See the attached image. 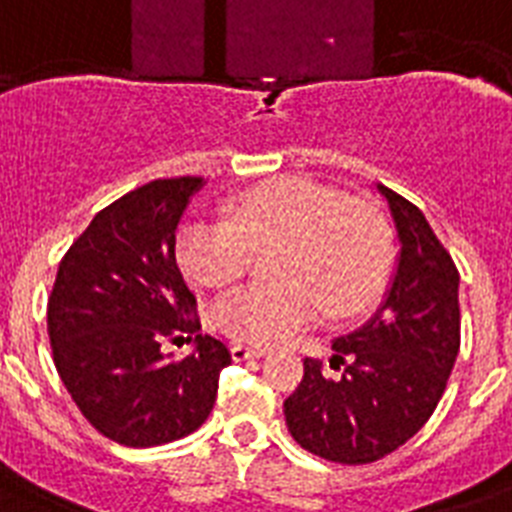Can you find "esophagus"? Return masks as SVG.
I'll use <instances>...</instances> for the list:
<instances>
[{"mask_svg": "<svg viewBox=\"0 0 512 512\" xmlns=\"http://www.w3.org/2000/svg\"><path fill=\"white\" fill-rule=\"evenodd\" d=\"M268 350L265 348H249V345H231V356L233 361H249V358H263Z\"/></svg>", "mask_w": 512, "mask_h": 512, "instance_id": "34e87169", "label": "esophagus"}]
</instances>
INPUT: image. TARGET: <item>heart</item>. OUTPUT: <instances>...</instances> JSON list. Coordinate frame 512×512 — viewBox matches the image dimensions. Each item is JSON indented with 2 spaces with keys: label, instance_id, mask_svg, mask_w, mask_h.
Returning <instances> with one entry per match:
<instances>
[{
  "label": "heart",
  "instance_id": "1",
  "mask_svg": "<svg viewBox=\"0 0 512 512\" xmlns=\"http://www.w3.org/2000/svg\"><path fill=\"white\" fill-rule=\"evenodd\" d=\"M281 249L276 284L217 300L212 324L249 345L284 342L311 327L321 305L332 319L372 305L393 265V228L377 204L348 199L308 177H279L241 193L231 220H193L177 233V265L204 289L233 287L257 252Z\"/></svg>",
  "mask_w": 512,
  "mask_h": 512
}]
</instances>
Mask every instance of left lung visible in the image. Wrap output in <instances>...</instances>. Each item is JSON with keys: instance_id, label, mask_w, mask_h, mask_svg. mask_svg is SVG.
<instances>
[{"instance_id": "1", "label": "left lung", "mask_w": 512, "mask_h": 512, "mask_svg": "<svg viewBox=\"0 0 512 512\" xmlns=\"http://www.w3.org/2000/svg\"><path fill=\"white\" fill-rule=\"evenodd\" d=\"M401 255L385 303L353 335L337 337L329 377L305 358L284 401L287 428L316 457L366 465L404 446L436 412L460 353V273L425 215L385 185Z\"/></svg>"}]
</instances>
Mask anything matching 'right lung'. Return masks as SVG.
Masks as SVG:
<instances>
[{
  "label": "right lung",
  "mask_w": 512,
  "mask_h": 512,
  "mask_svg": "<svg viewBox=\"0 0 512 512\" xmlns=\"http://www.w3.org/2000/svg\"><path fill=\"white\" fill-rule=\"evenodd\" d=\"M201 177H164L100 209L58 265L47 303L60 380L106 438L132 449L170 444L207 420L231 353L199 335L196 297L175 263V228ZM197 340L191 357L164 339Z\"/></svg>",
  "instance_id": "obj_1"
}]
</instances>
